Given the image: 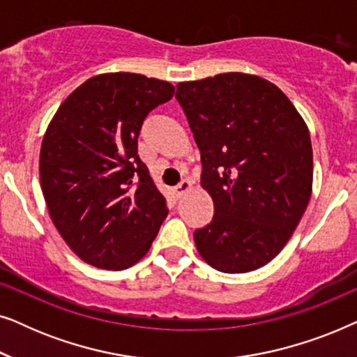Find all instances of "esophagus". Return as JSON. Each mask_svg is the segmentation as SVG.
Masks as SVG:
<instances>
[{
  "label": "esophagus",
  "instance_id": "1",
  "mask_svg": "<svg viewBox=\"0 0 357 357\" xmlns=\"http://www.w3.org/2000/svg\"><path fill=\"white\" fill-rule=\"evenodd\" d=\"M177 195L178 197H183L185 193H188L190 190H192V182H190V180H182V182H180L178 185H177Z\"/></svg>",
  "mask_w": 357,
  "mask_h": 357
}]
</instances>
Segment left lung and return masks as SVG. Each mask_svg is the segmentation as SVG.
<instances>
[{
	"mask_svg": "<svg viewBox=\"0 0 357 357\" xmlns=\"http://www.w3.org/2000/svg\"><path fill=\"white\" fill-rule=\"evenodd\" d=\"M177 100L202 153L213 221L197 250L222 273L270 263L294 234L312 195L309 128L280 87L247 73L177 84Z\"/></svg>",
	"mask_w": 357,
	"mask_h": 357,
	"instance_id": "1",
	"label": "left lung"
}]
</instances>
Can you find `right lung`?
I'll use <instances>...</instances> for the list:
<instances>
[{"label":"right lung","instance_id":"1","mask_svg":"<svg viewBox=\"0 0 357 357\" xmlns=\"http://www.w3.org/2000/svg\"><path fill=\"white\" fill-rule=\"evenodd\" d=\"M167 81L104 73L58 107L42 139L40 187L66 245L102 270H125L151 248L167 218L165 198L138 155L146 115L170 100Z\"/></svg>","mask_w":357,"mask_h":357}]
</instances>
